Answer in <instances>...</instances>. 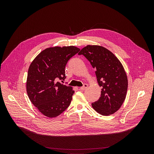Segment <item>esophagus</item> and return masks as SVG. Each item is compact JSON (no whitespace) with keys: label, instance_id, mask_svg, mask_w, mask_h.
I'll return each instance as SVG.
<instances>
[{"label":"esophagus","instance_id":"1","mask_svg":"<svg viewBox=\"0 0 154 154\" xmlns=\"http://www.w3.org/2000/svg\"><path fill=\"white\" fill-rule=\"evenodd\" d=\"M87 88H88V85L87 84H84L83 86L80 87V89L82 90H86Z\"/></svg>","mask_w":154,"mask_h":154}]
</instances>
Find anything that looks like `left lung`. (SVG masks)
I'll return each instance as SVG.
<instances>
[{"label": "left lung", "mask_w": 154, "mask_h": 154, "mask_svg": "<svg viewBox=\"0 0 154 154\" xmlns=\"http://www.w3.org/2000/svg\"><path fill=\"white\" fill-rule=\"evenodd\" d=\"M79 55H83L96 69L97 83L102 87L100 97L92 103V107L103 116L115 113L125 100L128 88L122 63L111 51L100 46L88 45Z\"/></svg>", "instance_id": "1"}]
</instances>
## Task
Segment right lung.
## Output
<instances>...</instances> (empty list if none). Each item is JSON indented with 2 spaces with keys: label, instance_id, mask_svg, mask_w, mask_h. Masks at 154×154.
Returning <instances> with one entry per match:
<instances>
[{
  "label": "right lung",
  "instance_id": "add662e5",
  "mask_svg": "<svg viewBox=\"0 0 154 154\" xmlns=\"http://www.w3.org/2000/svg\"><path fill=\"white\" fill-rule=\"evenodd\" d=\"M79 51L73 46L49 48L41 51L30 64L27 93L33 105L45 116L55 118L69 106L74 91L59 80H64L66 65Z\"/></svg>",
  "mask_w": 154,
  "mask_h": 154
}]
</instances>
